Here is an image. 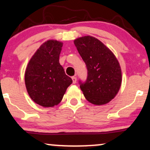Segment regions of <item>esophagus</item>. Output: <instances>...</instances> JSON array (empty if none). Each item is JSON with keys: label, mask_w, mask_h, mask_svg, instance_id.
<instances>
[{"label": "esophagus", "mask_w": 150, "mask_h": 150, "mask_svg": "<svg viewBox=\"0 0 150 150\" xmlns=\"http://www.w3.org/2000/svg\"><path fill=\"white\" fill-rule=\"evenodd\" d=\"M72 80H73V84H75L77 81V77H72Z\"/></svg>", "instance_id": "34e87169"}]
</instances>
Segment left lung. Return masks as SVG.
<instances>
[{"label":"left lung","mask_w":150,"mask_h":150,"mask_svg":"<svg viewBox=\"0 0 150 150\" xmlns=\"http://www.w3.org/2000/svg\"><path fill=\"white\" fill-rule=\"evenodd\" d=\"M74 44L88 71L86 81H79L85 98L96 105L107 104L115 97L122 83L117 58L103 43L91 36L77 38Z\"/></svg>","instance_id":"obj_1"}]
</instances>
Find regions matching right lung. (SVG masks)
I'll use <instances>...</instances> for the list:
<instances>
[{
  "mask_svg": "<svg viewBox=\"0 0 150 150\" xmlns=\"http://www.w3.org/2000/svg\"><path fill=\"white\" fill-rule=\"evenodd\" d=\"M62 46L61 41H45L30 59L25 72V84L30 98L43 107L60 103L73 82L59 64Z\"/></svg>",
  "mask_w": 150,
  "mask_h": 150,
  "instance_id": "obj_1",
  "label": "right lung"
}]
</instances>
